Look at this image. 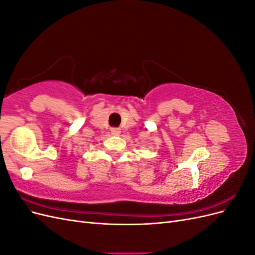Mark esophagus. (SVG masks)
I'll list each match as a JSON object with an SVG mask.
<instances>
[{
	"mask_svg": "<svg viewBox=\"0 0 255 255\" xmlns=\"http://www.w3.org/2000/svg\"><path fill=\"white\" fill-rule=\"evenodd\" d=\"M111 133L114 135V136H118L120 134V128H111Z\"/></svg>",
	"mask_w": 255,
	"mask_h": 255,
	"instance_id": "obj_1",
	"label": "esophagus"
}]
</instances>
